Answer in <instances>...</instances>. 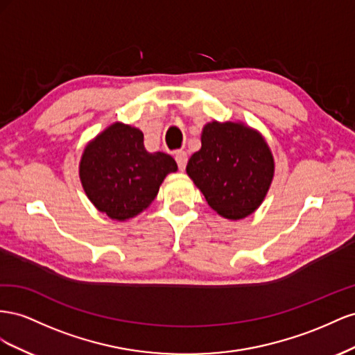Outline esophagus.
I'll return each instance as SVG.
<instances>
[{
	"mask_svg": "<svg viewBox=\"0 0 355 355\" xmlns=\"http://www.w3.org/2000/svg\"><path fill=\"white\" fill-rule=\"evenodd\" d=\"M175 160H177L180 171H184L186 165H187V153H186V151L178 150L177 153H175Z\"/></svg>",
	"mask_w": 355,
	"mask_h": 355,
	"instance_id": "34e87169",
	"label": "esophagus"
}]
</instances>
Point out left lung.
Wrapping results in <instances>:
<instances>
[{"label":"left lung","mask_w":355,"mask_h":355,"mask_svg":"<svg viewBox=\"0 0 355 355\" xmlns=\"http://www.w3.org/2000/svg\"><path fill=\"white\" fill-rule=\"evenodd\" d=\"M200 143L186 171L208 205L229 220L252 214L265 199L275 169L265 138L239 121H211L202 130Z\"/></svg>","instance_id":"1"}]
</instances>
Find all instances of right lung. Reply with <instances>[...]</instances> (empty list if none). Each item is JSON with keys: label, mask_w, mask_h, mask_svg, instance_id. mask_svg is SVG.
Wrapping results in <instances>:
<instances>
[{"label": "right lung", "mask_w": 355, "mask_h": 355, "mask_svg": "<svg viewBox=\"0 0 355 355\" xmlns=\"http://www.w3.org/2000/svg\"><path fill=\"white\" fill-rule=\"evenodd\" d=\"M177 171L175 160L148 153L139 129L114 123L86 146L80 180L90 202L105 214L125 221L143 212L157 196L162 181Z\"/></svg>", "instance_id": "add662e5"}]
</instances>
